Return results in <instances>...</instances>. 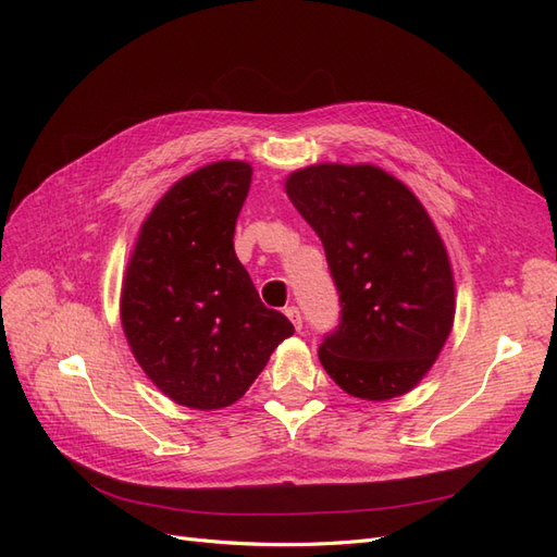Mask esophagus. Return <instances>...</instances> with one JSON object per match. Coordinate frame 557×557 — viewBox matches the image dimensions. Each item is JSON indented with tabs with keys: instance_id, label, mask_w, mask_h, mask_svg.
Returning a JSON list of instances; mask_svg holds the SVG:
<instances>
[{
	"instance_id": "obj_1",
	"label": "esophagus",
	"mask_w": 557,
	"mask_h": 557,
	"mask_svg": "<svg viewBox=\"0 0 557 557\" xmlns=\"http://www.w3.org/2000/svg\"><path fill=\"white\" fill-rule=\"evenodd\" d=\"M285 315H288V318L293 320L295 330H301V313H299L297 307H288V309H285Z\"/></svg>"
}]
</instances>
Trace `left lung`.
I'll list each match as a JSON object with an SVG mask.
<instances>
[{"label":"left lung","mask_w":557,"mask_h":557,"mask_svg":"<svg viewBox=\"0 0 557 557\" xmlns=\"http://www.w3.org/2000/svg\"><path fill=\"white\" fill-rule=\"evenodd\" d=\"M323 242L339 325L318 358L360 399L409 393L446 344L455 288L446 248L407 185L372 164H313L285 181Z\"/></svg>","instance_id":"left-lung-1"}]
</instances>
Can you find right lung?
I'll return each instance as SVG.
<instances>
[{
    "label": "right lung",
    "instance_id": "add662e5",
    "mask_svg": "<svg viewBox=\"0 0 557 557\" xmlns=\"http://www.w3.org/2000/svg\"><path fill=\"white\" fill-rule=\"evenodd\" d=\"M250 164L213 162L181 178L141 225L121 320L134 358L183 407H230L295 332L267 309L234 252Z\"/></svg>",
    "mask_w": 557,
    "mask_h": 557
}]
</instances>
